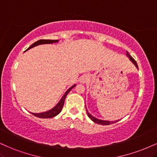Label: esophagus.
<instances>
[{
	"label": "esophagus",
	"instance_id": "obj_1",
	"mask_svg": "<svg viewBox=\"0 0 157 157\" xmlns=\"http://www.w3.org/2000/svg\"><path fill=\"white\" fill-rule=\"evenodd\" d=\"M89 80V77L87 76V75H82V77H80V82L81 83H85V82H87V81Z\"/></svg>",
	"mask_w": 157,
	"mask_h": 157
}]
</instances>
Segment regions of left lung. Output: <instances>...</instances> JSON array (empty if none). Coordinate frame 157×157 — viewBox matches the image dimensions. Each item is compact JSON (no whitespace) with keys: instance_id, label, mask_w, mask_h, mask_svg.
Here are the masks:
<instances>
[{"instance_id":"8db88e82","label":"left lung","mask_w":157,"mask_h":157,"mask_svg":"<svg viewBox=\"0 0 157 157\" xmlns=\"http://www.w3.org/2000/svg\"><path fill=\"white\" fill-rule=\"evenodd\" d=\"M126 55L128 57V58L130 59V60L131 61V62L133 63L135 65V66H136V68H138V66H137V63H136V62L135 61V60L134 58H133L131 56L129 55V53L128 52H126ZM86 112H87V115L88 117L91 119V120H92L93 122H94L95 123H97V124H100V125H111V124L112 123H114V122H118L119 120H117V121H106V120H99V119H97L96 117H93L92 115L91 114V113H89V111H87V109H86Z\"/></svg>"}]
</instances>
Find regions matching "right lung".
Masks as SVG:
<instances>
[{
    "mask_svg": "<svg viewBox=\"0 0 157 157\" xmlns=\"http://www.w3.org/2000/svg\"><path fill=\"white\" fill-rule=\"evenodd\" d=\"M58 42V40H39L36 41L35 43H34L33 44L31 45V46H29L26 51L27 50L30 49V48L35 47V46H38V45H40V44H53V43H57ZM76 86V85H74V86H71V88H69L67 91H66V93L64 94L63 96L62 97V98L60 99V102H58V103L56 105L55 107L53 108V109H52L51 110H49V111H46V112H43V113H32V114L34 115V116L37 117H39V118H52L54 117L57 116L58 113H60L61 110L63 109V105H64V102H65V99H66V96H67V94L70 91H71V89H73L75 86Z\"/></svg>",
    "mask_w": 157,
    "mask_h": 157,
    "instance_id": "obj_1",
    "label": "right lung"
}]
</instances>
